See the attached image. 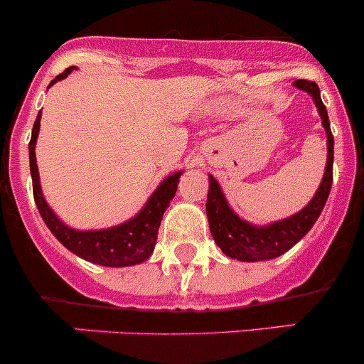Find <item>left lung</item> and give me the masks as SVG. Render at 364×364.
Returning a JSON list of instances; mask_svg holds the SVG:
<instances>
[{
	"label": "left lung",
	"mask_w": 364,
	"mask_h": 364,
	"mask_svg": "<svg viewBox=\"0 0 364 364\" xmlns=\"http://www.w3.org/2000/svg\"><path fill=\"white\" fill-rule=\"evenodd\" d=\"M295 85L302 91H307L313 96L314 103L318 107V112L321 116L325 132H327V166H325V175L318 188L314 198L304 207L300 213L288 220L277 221L268 227H254L247 221L240 220L234 214V210L228 207L220 186L213 176H209V195H207V218H209L210 234L218 247L228 257L237 259V261L254 262V261H268L279 255L286 254L291 247H295L307 232L316 223L318 216L323 210L325 202L328 198L332 186V162H334V137L331 132V123H328L327 109L320 98V89L311 80H296Z\"/></svg>",
	"instance_id": "obj_1"
}]
</instances>
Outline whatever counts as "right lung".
Listing matches in <instances>:
<instances>
[{
	"mask_svg": "<svg viewBox=\"0 0 364 364\" xmlns=\"http://www.w3.org/2000/svg\"><path fill=\"white\" fill-rule=\"evenodd\" d=\"M73 68H68L64 73L55 76L50 85H53L57 80H62L68 73H71ZM39 121L41 112L37 114V119L33 123L32 139H30V173H32V186H33V198H36L37 209L43 216L44 223L51 230L55 237L64 245L68 250L76 254L78 257L91 261L95 264L102 266H134L139 262L146 261L154 252L155 243H157L159 227H161L162 214L168 207L169 200L175 196L178 178L182 173H173L171 176L162 182L157 188V191L150 196L144 209L132 218L127 223L119 227L103 228V230H73L65 227L60 220L53 214V210L48 207L43 193H41L39 173H37V161H36V141L39 136Z\"/></svg>",
	"mask_w": 364,
	"mask_h": 364,
	"instance_id": "add662e5",
	"label": "right lung"
}]
</instances>
